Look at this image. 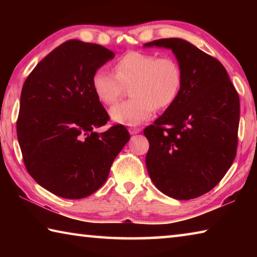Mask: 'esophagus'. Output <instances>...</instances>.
Wrapping results in <instances>:
<instances>
[{
  "label": "esophagus",
  "mask_w": 257,
  "mask_h": 257,
  "mask_svg": "<svg viewBox=\"0 0 257 257\" xmlns=\"http://www.w3.org/2000/svg\"><path fill=\"white\" fill-rule=\"evenodd\" d=\"M128 130H129V133L132 134V135H136V134L142 132L141 128H136V127H130Z\"/></svg>",
  "instance_id": "34e87169"
}]
</instances>
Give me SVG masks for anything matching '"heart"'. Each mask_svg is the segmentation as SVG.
<instances>
[{
    "label": "heart",
    "mask_w": 257,
    "mask_h": 257,
    "mask_svg": "<svg viewBox=\"0 0 257 257\" xmlns=\"http://www.w3.org/2000/svg\"><path fill=\"white\" fill-rule=\"evenodd\" d=\"M114 71L97 69L92 77V88L99 101L111 105L130 86L132 97L110 110L112 120L122 124H139L153 115L155 107L170 106L182 84L180 64L169 55L129 52L116 61Z\"/></svg>",
    "instance_id": "1"
}]
</instances>
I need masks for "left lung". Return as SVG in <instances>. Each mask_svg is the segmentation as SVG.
<instances>
[{
    "instance_id": "1",
    "label": "left lung",
    "mask_w": 257,
    "mask_h": 257,
    "mask_svg": "<svg viewBox=\"0 0 257 257\" xmlns=\"http://www.w3.org/2000/svg\"><path fill=\"white\" fill-rule=\"evenodd\" d=\"M172 50L182 84L170 106L144 129L146 168L167 196L191 199L214 188L237 153L239 96L219 60L180 38L146 43Z\"/></svg>"
}]
</instances>
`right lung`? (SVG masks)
<instances>
[{
    "label": "right lung",
    "instance_id": "add662e5",
    "mask_svg": "<svg viewBox=\"0 0 257 257\" xmlns=\"http://www.w3.org/2000/svg\"><path fill=\"white\" fill-rule=\"evenodd\" d=\"M113 58L104 46L67 41L35 67L21 90L17 136L25 167L60 197L95 193L130 138L122 124L94 132L110 116L93 92L92 77Z\"/></svg>",
    "mask_w": 257,
    "mask_h": 257
}]
</instances>
